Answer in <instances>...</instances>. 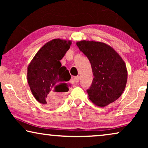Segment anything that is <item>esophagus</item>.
<instances>
[{"label":"esophagus","mask_w":148,"mask_h":148,"mask_svg":"<svg viewBox=\"0 0 148 148\" xmlns=\"http://www.w3.org/2000/svg\"><path fill=\"white\" fill-rule=\"evenodd\" d=\"M79 79H80L79 76H76V77H74V82H75V83H78L79 81Z\"/></svg>","instance_id":"obj_1"}]
</instances>
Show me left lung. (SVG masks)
Segmentation results:
<instances>
[{"instance_id":"obj_1","label":"left lung","mask_w":148,"mask_h":148,"mask_svg":"<svg viewBox=\"0 0 148 148\" xmlns=\"http://www.w3.org/2000/svg\"><path fill=\"white\" fill-rule=\"evenodd\" d=\"M76 45L92 65L94 77L87 90L90 100L100 107L116 101L124 92L128 75L122 57L104 42L84 40L77 42Z\"/></svg>"}]
</instances>
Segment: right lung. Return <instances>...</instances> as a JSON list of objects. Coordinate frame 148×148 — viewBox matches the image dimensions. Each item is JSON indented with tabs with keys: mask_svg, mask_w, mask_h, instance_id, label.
<instances>
[{
	"mask_svg": "<svg viewBox=\"0 0 148 148\" xmlns=\"http://www.w3.org/2000/svg\"><path fill=\"white\" fill-rule=\"evenodd\" d=\"M71 45V40L57 38L46 42L27 66V82L38 102L54 106L59 104L61 92L69 91L71 75L60 60Z\"/></svg>",
	"mask_w": 148,
	"mask_h": 148,
	"instance_id": "add662e5",
	"label": "right lung"
}]
</instances>
